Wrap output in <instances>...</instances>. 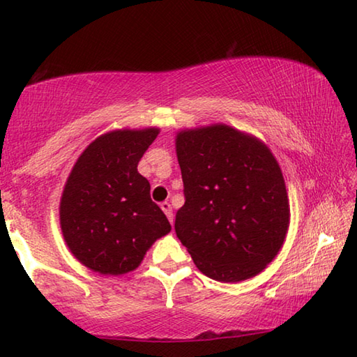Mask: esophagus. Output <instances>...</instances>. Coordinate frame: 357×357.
<instances>
[{"label": "esophagus", "mask_w": 357, "mask_h": 357, "mask_svg": "<svg viewBox=\"0 0 357 357\" xmlns=\"http://www.w3.org/2000/svg\"><path fill=\"white\" fill-rule=\"evenodd\" d=\"M160 208H162V211H164L165 215L168 217V220H170V223L173 225V209H172V204L168 203V202H164V203H160Z\"/></svg>", "instance_id": "34e87169"}]
</instances>
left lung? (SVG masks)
<instances>
[{
	"label": "left lung",
	"instance_id": "8db88e82",
	"mask_svg": "<svg viewBox=\"0 0 357 357\" xmlns=\"http://www.w3.org/2000/svg\"><path fill=\"white\" fill-rule=\"evenodd\" d=\"M176 154L184 206L174 229L209 279L241 282L280 250L289 206L280 167L259 140L233 128L181 132Z\"/></svg>",
	"mask_w": 357,
	"mask_h": 357
}]
</instances>
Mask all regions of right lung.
Wrapping results in <instances>:
<instances>
[{
  "label": "right lung",
  "instance_id": "1",
  "mask_svg": "<svg viewBox=\"0 0 357 357\" xmlns=\"http://www.w3.org/2000/svg\"><path fill=\"white\" fill-rule=\"evenodd\" d=\"M159 129L114 130L89 144L66 183L59 219L66 244L78 261L99 274L135 269L170 222L151 200L137 165Z\"/></svg>",
  "mask_w": 357,
  "mask_h": 357
}]
</instances>
